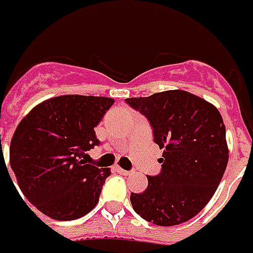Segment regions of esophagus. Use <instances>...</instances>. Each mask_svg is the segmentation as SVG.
<instances>
[{
  "label": "esophagus",
  "instance_id": "34e87169",
  "mask_svg": "<svg viewBox=\"0 0 253 253\" xmlns=\"http://www.w3.org/2000/svg\"><path fill=\"white\" fill-rule=\"evenodd\" d=\"M116 171L120 173V175H125V176H128V175H130V173H132V171H126V169H120V167H117Z\"/></svg>",
  "mask_w": 253,
  "mask_h": 253
}]
</instances>
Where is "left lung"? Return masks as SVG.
Returning a JSON list of instances; mask_svg holds the SVG:
<instances>
[{
  "label": "left lung",
  "mask_w": 253,
  "mask_h": 253,
  "mask_svg": "<svg viewBox=\"0 0 253 253\" xmlns=\"http://www.w3.org/2000/svg\"><path fill=\"white\" fill-rule=\"evenodd\" d=\"M125 102L147 117L154 142L163 149L162 171L147 176L130 203L139 217L158 226L189 221L217 191L229 162L226 128L219 111L205 99L169 90Z\"/></svg>",
  "instance_id": "8db88e82"
}]
</instances>
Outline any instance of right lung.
Masks as SVG:
<instances>
[{
    "label": "right lung",
    "instance_id": "1",
    "mask_svg": "<svg viewBox=\"0 0 253 253\" xmlns=\"http://www.w3.org/2000/svg\"><path fill=\"white\" fill-rule=\"evenodd\" d=\"M115 99L61 95L34 107L10 142V166L24 197L57 219L84 217L98 204L110 169L87 165L99 145L94 128Z\"/></svg>",
    "mask_w": 253,
    "mask_h": 253
}]
</instances>
